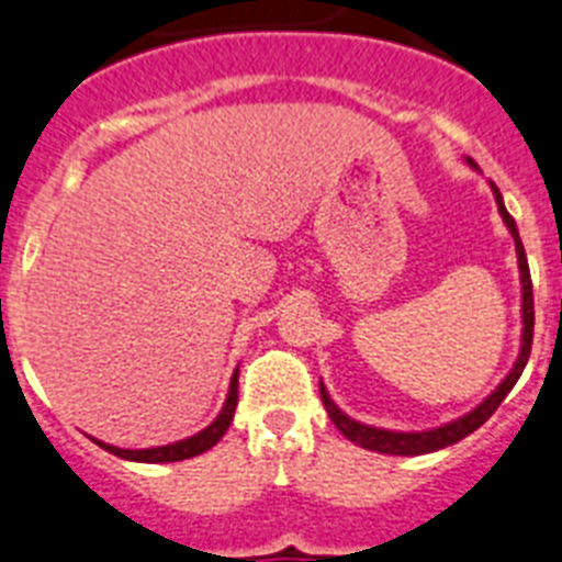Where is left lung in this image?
I'll return each mask as SVG.
<instances>
[{
	"label": "left lung",
	"instance_id": "8db88e82",
	"mask_svg": "<svg viewBox=\"0 0 562 562\" xmlns=\"http://www.w3.org/2000/svg\"><path fill=\"white\" fill-rule=\"evenodd\" d=\"M469 165H474L469 159ZM494 191V202H497V211L503 216V223H506L508 234L514 239V251H517V266H520V285H522V334H520V353H517V360H514L512 371L506 374V380L497 385V389L477 405V408H471L469 414L463 417L451 419L446 426L428 428V431H389V428H376V426H366L360 419H351L346 412H339L337 403L331 400L328 389L319 383V397H323L325 412L331 417L334 426L339 431L346 434L348 440L362 446V449L369 451H380V454H397V457H417V454H428V451H440L446 446H454L457 440H463L469 437L471 431H477L483 426L485 419L492 417L497 412V405L506 400L508 391L514 389V383L520 380L522 369H526V362H529L531 353V337H535V296H531V273H529V259H526V251H522L520 243V231L514 225L512 214L503 205V193L497 191V186H492Z\"/></svg>",
	"mask_w": 562,
	"mask_h": 562
}]
</instances>
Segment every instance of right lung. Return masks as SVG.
Segmentation results:
<instances>
[{
    "label": "right lung",
    "instance_id": "1",
    "mask_svg": "<svg viewBox=\"0 0 562 562\" xmlns=\"http://www.w3.org/2000/svg\"><path fill=\"white\" fill-rule=\"evenodd\" d=\"M237 385H239V369L234 371L228 385V397H225L223 412L216 414V419L209 428H202L193 437H186L179 442H168V446H157V449H116V446H108L102 440H93L97 446H102L111 454L122 457V460H134V463H177V460H188V457H196L202 451H209L211 446L223 440V434L228 431L234 412H237Z\"/></svg>",
    "mask_w": 562,
    "mask_h": 562
}]
</instances>
